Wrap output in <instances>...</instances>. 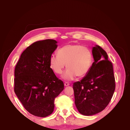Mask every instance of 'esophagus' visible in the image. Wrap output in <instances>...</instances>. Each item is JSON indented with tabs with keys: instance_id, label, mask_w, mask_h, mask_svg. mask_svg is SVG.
<instances>
[{
	"instance_id": "1",
	"label": "esophagus",
	"mask_w": 130,
	"mask_h": 130,
	"mask_svg": "<svg viewBox=\"0 0 130 130\" xmlns=\"http://www.w3.org/2000/svg\"><path fill=\"white\" fill-rule=\"evenodd\" d=\"M64 85L65 86H68L69 85V84L68 83V82H65V83L64 84Z\"/></svg>"
}]
</instances>
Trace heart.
Listing matches in <instances>:
<instances>
[{
    "mask_svg": "<svg viewBox=\"0 0 130 130\" xmlns=\"http://www.w3.org/2000/svg\"><path fill=\"white\" fill-rule=\"evenodd\" d=\"M68 68L62 75L65 80H72L77 75L83 77L88 73L92 64L90 50L85 46L67 44L53 54L50 58V64L54 72L61 74L66 67Z\"/></svg>",
    "mask_w": 130,
    "mask_h": 130,
    "instance_id": "1",
    "label": "heart"
}]
</instances>
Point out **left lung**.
<instances>
[{
  "instance_id": "1",
  "label": "left lung",
  "mask_w": 130,
  "mask_h": 130,
  "mask_svg": "<svg viewBox=\"0 0 130 130\" xmlns=\"http://www.w3.org/2000/svg\"><path fill=\"white\" fill-rule=\"evenodd\" d=\"M94 62L80 81L73 84L75 104L81 114L92 116L101 112L111 100L116 88L112 63L99 45L93 47Z\"/></svg>"
}]
</instances>
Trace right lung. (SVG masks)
Returning a JSON list of instances; mask_svg holds the SVG:
<instances>
[{"mask_svg": "<svg viewBox=\"0 0 130 130\" xmlns=\"http://www.w3.org/2000/svg\"><path fill=\"white\" fill-rule=\"evenodd\" d=\"M54 40L33 43L22 53L14 69V90L31 115L45 117L54 111V100L63 82L50 68V58L57 48Z\"/></svg>", "mask_w": 130, "mask_h": 130, "instance_id": "right-lung-1", "label": "right lung"}]
</instances>
